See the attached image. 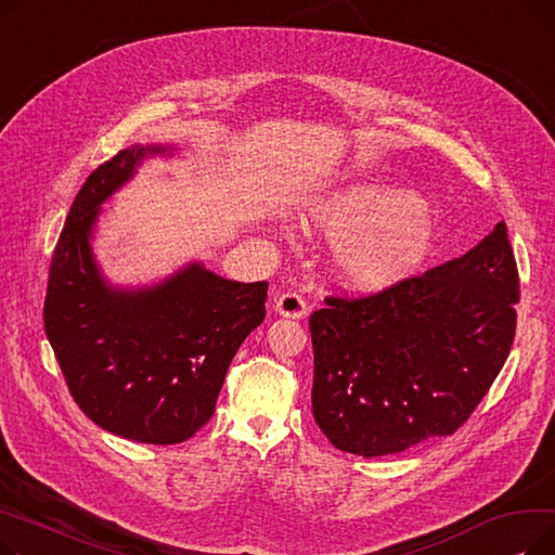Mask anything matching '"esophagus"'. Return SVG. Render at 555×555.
<instances>
[{
  "label": "esophagus",
  "mask_w": 555,
  "mask_h": 555,
  "mask_svg": "<svg viewBox=\"0 0 555 555\" xmlns=\"http://www.w3.org/2000/svg\"><path fill=\"white\" fill-rule=\"evenodd\" d=\"M274 308H276L279 314L293 317V319H301V317H306V312H308L306 299H304L299 293H293V289H287V293L279 295V297L274 299Z\"/></svg>",
  "instance_id": "1"
}]
</instances>
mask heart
I'll return each mask as SVG.
<instances>
[{"label": "heart", "mask_w": 555, "mask_h": 555, "mask_svg": "<svg viewBox=\"0 0 555 555\" xmlns=\"http://www.w3.org/2000/svg\"><path fill=\"white\" fill-rule=\"evenodd\" d=\"M418 193L393 184H351L314 199L304 211L310 229L337 238L335 260L346 283L387 287L412 274L434 241Z\"/></svg>", "instance_id": "heart-1"}]
</instances>
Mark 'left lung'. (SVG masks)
<instances>
[{
    "mask_svg": "<svg viewBox=\"0 0 555 555\" xmlns=\"http://www.w3.org/2000/svg\"><path fill=\"white\" fill-rule=\"evenodd\" d=\"M310 314L312 416L341 452L385 456L454 434L515 339L519 274L506 224L461 258Z\"/></svg>",
    "mask_w": 555,
    "mask_h": 555,
    "instance_id": "obj_1",
    "label": "left lung"
}]
</instances>
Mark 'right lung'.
Listing matches in <instances>:
<instances>
[{
  "mask_svg": "<svg viewBox=\"0 0 555 555\" xmlns=\"http://www.w3.org/2000/svg\"><path fill=\"white\" fill-rule=\"evenodd\" d=\"M164 149L130 145L80 186L49 262L44 333L82 414L128 441L182 443L216 412L227 369L266 319L268 281L189 266L157 287L112 289L90 236L101 202Z\"/></svg>",
  "mask_w": 555,
  "mask_h": 555,
  "instance_id": "add662e5",
  "label": "right lung"
}]
</instances>
